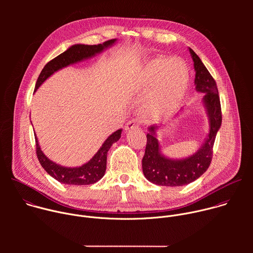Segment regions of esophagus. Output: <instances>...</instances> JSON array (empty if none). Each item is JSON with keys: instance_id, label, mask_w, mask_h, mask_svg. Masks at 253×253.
<instances>
[{"instance_id": "1", "label": "esophagus", "mask_w": 253, "mask_h": 253, "mask_svg": "<svg viewBox=\"0 0 253 253\" xmlns=\"http://www.w3.org/2000/svg\"><path fill=\"white\" fill-rule=\"evenodd\" d=\"M138 127H139V125H138L136 120H130L126 123L125 130L128 131V130H132V129H135V128H138Z\"/></svg>"}]
</instances>
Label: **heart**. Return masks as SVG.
Segmentation results:
<instances>
[{"mask_svg": "<svg viewBox=\"0 0 253 253\" xmlns=\"http://www.w3.org/2000/svg\"><path fill=\"white\" fill-rule=\"evenodd\" d=\"M189 86V72L178 58H155L144 66L138 81L140 90L149 93L144 102L145 113L162 118L174 113L181 105Z\"/></svg>", "mask_w": 253, "mask_h": 253, "instance_id": "obj_1", "label": "heart"}]
</instances>
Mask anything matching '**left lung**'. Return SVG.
Listing matches in <instances>:
<instances>
[{"instance_id":"obj_1","label":"left lung","mask_w":253,"mask_h":253,"mask_svg":"<svg viewBox=\"0 0 253 253\" xmlns=\"http://www.w3.org/2000/svg\"><path fill=\"white\" fill-rule=\"evenodd\" d=\"M194 62L195 85L198 92L204 93L203 102L209 117V133L199 150L182 160H172L160 153V146L155 137L156 126H150L147 134L145 154L142 159V169L150 182L161 186H182L193 182L209 167L216 134L222 122L221 105L216 82L210 75L200 58L189 49Z\"/></svg>"}]
</instances>
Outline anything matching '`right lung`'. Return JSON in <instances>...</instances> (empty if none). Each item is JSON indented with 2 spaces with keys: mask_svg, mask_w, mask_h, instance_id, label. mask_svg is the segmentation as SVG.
<instances>
[{
  "mask_svg": "<svg viewBox=\"0 0 253 253\" xmlns=\"http://www.w3.org/2000/svg\"><path fill=\"white\" fill-rule=\"evenodd\" d=\"M116 42V39L106 41L103 44L98 45H81L77 44L70 47L67 51L60 54L50 62H48L36 82L35 91L37 90L41 84L49 78L56 71L70 65L74 64L84 59L90 58L97 53L102 52L104 49L110 47ZM122 130L119 129L106 139L102 147L94 155V157L86 164L80 167H63L48 159L45 154L41 151L37 137L36 140V153L42 167L47 171L49 175L58 180L59 182L68 185H89L96 183L104 176L107 164V153L109 151L112 144L118 141L121 137Z\"/></svg>",
  "mask_w": 253,
  "mask_h": 253,
  "instance_id": "1",
  "label": "right lung"
}]
</instances>
